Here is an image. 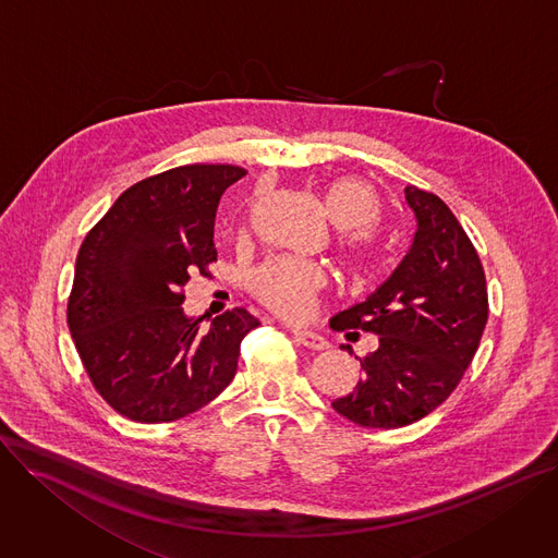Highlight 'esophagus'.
I'll return each instance as SVG.
<instances>
[{
	"label": "esophagus",
	"mask_w": 558,
	"mask_h": 558,
	"mask_svg": "<svg viewBox=\"0 0 558 558\" xmlns=\"http://www.w3.org/2000/svg\"><path fill=\"white\" fill-rule=\"evenodd\" d=\"M292 337L299 345H305L307 350H328L330 343L319 337L317 332H307V330H292Z\"/></svg>",
	"instance_id": "obj_1"
}]
</instances>
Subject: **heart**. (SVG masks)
<instances>
[{"label": "heart", "mask_w": 558, "mask_h": 558, "mask_svg": "<svg viewBox=\"0 0 558 558\" xmlns=\"http://www.w3.org/2000/svg\"><path fill=\"white\" fill-rule=\"evenodd\" d=\"M324 206L332 223L341 230V243L350 266L367 272L377 262V253L367 239L381 221L377 191L361 177H339L324 191ZM251 286L262 303L283 319H303L326 286L324 272L307 262L275 257L253 272Z\"/></svg>", "instance_id": "obj_1"}]
</instances>
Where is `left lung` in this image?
<instances>
[{
	"instance_id": "left-lung-1",
	"label": "left lung",
	"mask_w": 558,
	"mask_h": 558,
	"mask_svg": "<svg viewBox=\"0 0 558 558\" xmlns=\"http://www.w3.org/2000/svg\"><path fill=\"white\" fill-rule=\"evenodd\" d=\"M416 230L397 270L363 303L332 317L339 332L379 335L363 377L332 408L363 427H403L437 410L459 386L487 324L481 259L437 195L405 185Z\"/></svg>"
}]
</instances>
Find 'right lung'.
<instances>
[{
  "mask_svg": "<svg viewBox=\"0 0 558 558\" xmlns=\"http://www.w3.org/2000/svg\"><path fill=\"white\" fill-rule=\"evenodd\" d=\"M230 163H189L123 191L86 234L69 296V328L90 384L121 416L168 423L210 403L259 326L234 307L202 330L183 313L191 275L217 262L215 217Z\"/></svg>",
  "mask_w": 558,
  "mask_h": 558,
  "instance_id": "add662e5",
  "label": "right lung"
}]
</instances>
